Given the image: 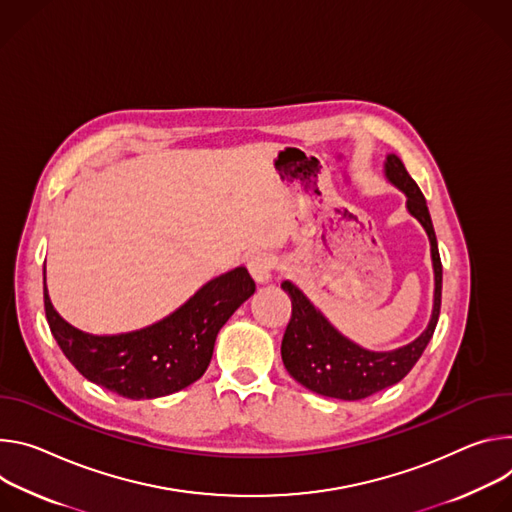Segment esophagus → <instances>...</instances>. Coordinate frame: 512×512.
Instances as JSON below:
<instances>
[{
	"mask_svg": "<svg viewBox=\"0 0 512 512\" xmlns=\"http://www.w3.org/2000/svg\"><path fill=\"white\" fill-rule=\"evenodd\" d=\"M274 268H276V262H274L272 254L256 252L248 258V270L256 282H268L272 278Z\"/></svg>",
	"mask_w": 512,
	"mask_h": 512,
	"instance_id": "1",
	"label": "esophagus"
}]
</instances>
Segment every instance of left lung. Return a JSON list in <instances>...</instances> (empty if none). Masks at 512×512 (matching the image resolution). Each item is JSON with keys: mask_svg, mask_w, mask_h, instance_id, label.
Here are the masks:
<instances>
[{"mask_svg": "<svg viewBox=\"0 0 512 512\" xmlns=\"http://www.w3.org/2000/svg\"><path fill=\"white\" fill-rule=\"evenodd\" d=\"M386 177L392 185L407 195V207L415 215L431 242L433 270H435V303L429 327L413 344L394 352H368L352 344L342 333H337L327 319L307 301V297L291 285L289 280L280 282L291 297V321L282 337V362L289 374L305 388L342 401H360L366 396L401 382L425 352L433 337L439 309H441V258L431 215L419 185L407 173L399 156L386 158Z\"/></svg>", "mask_w": 512, "mask_h": 512, "instance_id": "obj_1", "label": "left lung"}]
</instances>
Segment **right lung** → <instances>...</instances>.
I'll list each match as a JSON object with an SVG mask.
<instances>
[{"label":"right lung","mask_w":512,"mask_h":512,"mask_svg":"<svg viewBox=\"0 0 512 512\" xmlns=\"http://www.w3.org/2000/svg\"><path fill=\"white\" fill-rule=\"evenodd\" d=\"M246 268H236L197 291L179 311L132 333L89 335L52 309L44 287V311L56 344L91 382L132 401L173 394L203 376L217 331L254 295Z\"/></svg>","instance_id":"add662e5"}]
</instances>
